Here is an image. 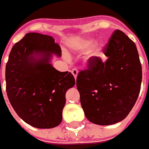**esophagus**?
<instances>
[{
    "mask_svg": "<svg viewBox=\"0 0 149 149\" xmlns=\"http://www.w3.org/2000/svg\"><path fill=\"white\" fill-rule=\"evenodd\" d=\"M72 75L74 76L75 79H77V74H78V71L74 68V69H72Z\"/></svg>",
    "mask_w": 149,
    "mask_h": 149,
    "instance_id": "obj_1",
    "label": "esophagus"
}]
</instances>
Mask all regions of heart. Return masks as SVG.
<instances>
[{
	"label": "heart",
	"instance_id": "heart-1",
	"mask_svg": "<svg viewBox=\"0 0 149 149\" xmlns=\"http://www.w3.org/2000/svg\"><path fill=\"white\" fill-rule=\"evenodd\" d=\"M95 40L93 38H85L79 41V43L77 44V50L80 52H86L88 51L89 49H91L93 44H94ZM105 45L104 43H99L96 45H94L88 52V61H93L98 58H101L104 56L103 50L104 49Z\"/></svg>",
	"mask_w": 149,
	"mask_h": 149
}]
</instances>
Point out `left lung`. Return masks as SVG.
Listing matches in <instances>:
<instances>
[{"label": "left lung", "instance_id": "obj_1", "mask_svg": "<svg viewBox=\"0 0 149 149\" xmlns=\"http://www.w3.org/2000/svg\"><path fill=\"white\" fill-rule=\"evenodd\" d=\"M107 60L89 61L80 71L77 88L85 116L92 123L108 126L127 117L138 98L142 66L135 43L120 30L104 49Z\"/></svg>", "mask_w": 149, "mask_h": 149}]
</instances>
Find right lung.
<instances>
[{
	"label": "right lung",
	"mask_w": 149,
	"mask_h": 149,
	"mask_svg": "<svg viewBox=\"0 0 149 149\" xmlns=\"http://www.w3.org/2000/svg\"><path fill=\"white\" fill-rule=\"evenodd\" d=\"M54 55L61 56V49L51 36L29 33L14 45L6 66L9 101L17 116L36 128L60 125L66 93L75 85L71 72L51 65Z\"/></svg>",
	"instance_id": "1"
}]
</instances>
